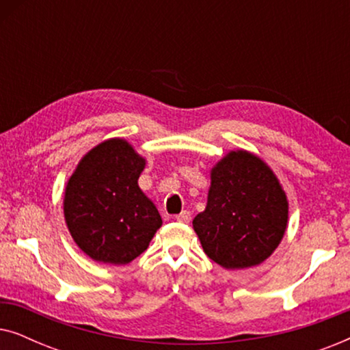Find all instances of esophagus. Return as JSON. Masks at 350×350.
Here are the masks:
<instances>
[{"label":"esophagus","mask_w":350,"mask_h":350,"mask_svg":"<svg viewBox=\"0 0 350 350\" xmlns=\"http://www.w3.org/2000/svg\"><path fill=\"white\" fill-rule=\"evenodd\" d=\"M175 219H176V221H178V223H185V224H186V223L191 221V213L188 212V210H183V212L176 215Z\"/></svg>","instance_id":"1"}]
</instances>
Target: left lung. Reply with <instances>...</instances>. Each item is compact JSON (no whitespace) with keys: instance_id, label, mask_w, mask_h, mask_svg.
Here are the masks:
<instances>
[{"instance_id":"8db88e82","label":"left lung","mask_w":350,"mask_h":350,"mask_svg":"<svg viewBox=\"0 0 350 350\" xmlns=\"http://www.w3.org/2000/svg\"><path fill=\"white\" fill-rule=\"evenodd\" d=\"M207 207L193 219L210 260L226 269L260 265L284 237L288 200L265 161L239 150L210 174Z\"/></svg>"}]
</instances>
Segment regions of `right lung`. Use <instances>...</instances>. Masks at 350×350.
Instances as JSON below:
<instances>
[{
  "label": "right lung",
  "mask_w": 350,
  "mask_h": 350,
  "mask_svg": "<svg viewBox=\"0 0 350 350\" xmlns=\"http://www.w3.org/2000/svg\"><path fill=\"white\" fill-rule=\"evenodd\" d=\"M145 159L122 138L100 143L70 176L64 213L78 247L105 265H127L140 256L161 228L156 205L138 178Z\"/></svg>",
  "instance_id": "obj_1"
}]
</instances>
